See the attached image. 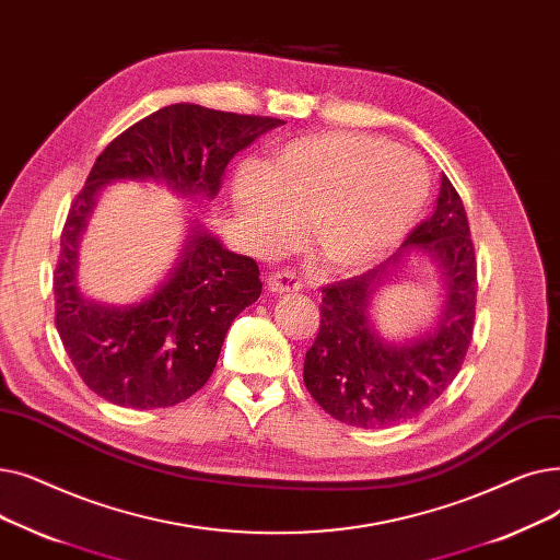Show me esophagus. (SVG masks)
I'll list each match as a JSON object with an SVG mask.
<instances>
[{
  "label": "esophagus",
  "instance_id": "34e87169",
  "mask_svg": "<svg viewBox=\"0 0 560 560\" xmlns=\"http://www.w3.org/2000/svg\"><path fill=\"white\" fill-rule=\"evenodd\" d=\"M266 287H269V291H273V294H289V291H299L301 282L294 273L278 271L266 278Z\"/></svg>",
  "mask_w": 560,
  "mask_h": 560
}]
</instances>
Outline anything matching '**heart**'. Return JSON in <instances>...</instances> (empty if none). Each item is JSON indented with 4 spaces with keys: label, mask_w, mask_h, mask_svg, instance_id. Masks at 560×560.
Returning <instances> with one entry per match:
<instances>
[{
    "label": "heart",
    "mask_w": 560,
    "mask_h": 560,
    "mask_svg": "<svg viewBox=\"0 0 560 560\" xmlns=\"http://www.w3.org/2000/svg\"><path fill=\"white\" fill-rule=\"evenodd\" d=\"M429 189V168L415 152L378 137L326 131L276 148L266 164L244 162L232 177V202L259 250L289 246L307 223L330 269L355 273L404 242Z\"/></svg>",
    "instance_id": "1"
}]
</instances>
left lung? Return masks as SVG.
<instances>
[{"instance_id":"left-lung-1","label":"left lung","mask_w":560,"mask_h":560,"mask_svg":"<svg viewBox=\"0 0 560 560\" xmlns=\"http://www.w3.org/2000/svg\"><path fill=\"white\" fill-rule=\"evenodd\" d=\"M421 254L441 273L443 307L429 331L389 340L370 314L373 299L410 256ZM476 284L465 207L442 175L433 217L401 248L376 269L324 287L322 326L303 366L314 401L355 429H385L417 417L458 376L474 330Z\"/></svg>"}]
</instances>
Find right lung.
<instances>
[{"label": "right lung", "instance_id": "obj_1", "mask_svg": "<svg viewBox=\"0 0 560 560\" xmlns=\"http://www.w3.org/2000/svg\"><path fill=\"white\" fill-rule=\"evenodd\" d=\"M284 120L171 104L102 150L74 198L55 271L57 330L82 381L122 408H168L211 376L228 328L261 294L259 266L189 219L179 257L152 294L129 305L89 299L79 244L97 198L114 182H154L184 200L211 202L230 159Z\"/></svg>", "mask_w": 560, "mask_h": 560}]
</instances>
